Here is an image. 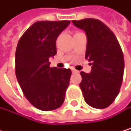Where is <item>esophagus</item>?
Wrapping results in <instances>:
<instances>
[{
    "mask_svg": "<svg viewBox=\"0 0 131 131\" xmlns=\"http://www.w3.org/2000/svg\"><path fill=\"white\" fill-rule=\"evenodd\" d=\"M71 71H72V73H78V72H79V71L75 70L74 68H72V69H71Z\"/></svg>",
    "mask_w": 131,
    "mask_h": 131,
    "instance_id": "obj_1",
    "label": "esophagus"
}]
</instances>
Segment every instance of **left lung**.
Returning <instances> with one entry per match:
<instances>
[{"label": "left lung", "mask_w": 131, "mask_h": 131, "mask_svg": "<svg viewBox=\"0 0 131 131\" xmlns=\"http://www.w3.org/2000/svg\"><path fill=\"white\" fill-rule=\"evenodd\" d=\"M87 37L85 58L92 65L90 74L80 72L84 100L95 108H105L116 98L123 79L124 58L114 33L96 19L72 20Z\"/></svg>", "instance_id": "left-lung-1"}]
</instances>
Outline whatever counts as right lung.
<instances>
[{
    "label": "right lung",
    "instance_id": "right-lung-1",
    "mask_svg": "<svg viewBox=\"0 0 131 131\" xmlns=\"http://www.w3.org/2000/svg\"><path fill=\"white\" fill-rule=\"evenodd\" d=\"M71 21H38L20 38L16 51V75L24 96L41 111L63 104L71 71L50 68L49 59L57 54L56 41Z\"/></svg>",
    "mask_w": 131,
    "mask_h": 131
}]
</instances>
